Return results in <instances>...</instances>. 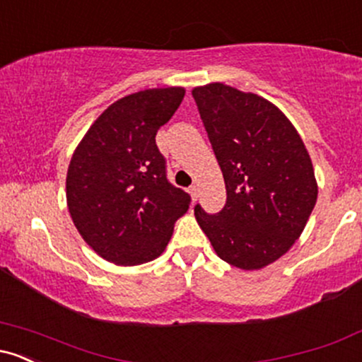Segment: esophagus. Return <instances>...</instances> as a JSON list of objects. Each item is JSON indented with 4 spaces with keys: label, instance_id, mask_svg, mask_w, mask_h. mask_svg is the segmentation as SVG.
<instances>
[{
    "label": "esophagus",
    "instance_id": "34e87169",
    "mask_svg": "<svg viewBox=\"0 0 362 362\" xmlns=\"http://www.w3.org/2000/svg\"><path fill=\"white\" fill-rule=\"evenodd\" d=\"M189 192H190V197H192V201H194V202L197 201V197H199V194H197V187H195V185H190V187H189Z\"/></svg>",
    "mask_w": 362,
    "mask_h": 362
}]
</instances>
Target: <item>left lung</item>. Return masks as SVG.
I'll return each mask as SVG.
<instances>
[{
	"instance_id": "8db88e82",
	"label": "left lung",
	"mask_w": 362,
	"mask_h": 362,
	"mask_svg": "<svg viewBox=\"0 0 362 362\" xmlns=\"http://www.w3.org/2000/svg\"><path fill=\"white\" fill-rule=\"evenodd\" d=\"M192 97L226 185L218 214L194 207L219 259L243 271L276 262L300 238L318 185L311 158L291 120L274 103L223 83Z\"/></svg>"
}]
</instances>
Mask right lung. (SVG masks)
Wrapping results in <instances>:
<instances>
[{
	"label": "right lung",
	"instance_id": "obj_1",
	"mask_svg": "<svg viewBox=\"0 0 362 362\" xmlns=\"http://www.w3.org/2000/svg\"><path fill=\"white\" fill-rule=\"evenodd\" d=\"M182 86L119 98L83 136L66 177V201L81 238L115 265H139L163 253L190 195L167 178L156 132L175 114Z\"/></svg>",
	"mask_w": 362,
	"mask_h": 362
}]
</instances>
